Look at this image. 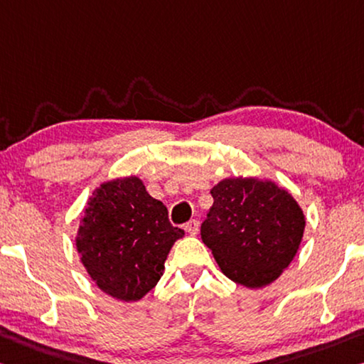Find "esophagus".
I'll return each instance as SVG.
<instances>
[{"label": "esophagus", "instance_id": "esophagus-1", "mask_svg": "<svg viewBox=\"0 0 364 364\" xmlns=\"http://www.w3.org/2000/svg\"><path fill=\"white\" fill-rule=\"evenodd\" d=\"M184 230H186V232L189 233V235H198V232H199V222L198 220H189L186 225H184Z\"/></svg>", "mask_w": 364, "mask_h": 364}]
</instances>
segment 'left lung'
<instances>
[{
  "label": "left lung",
  "instance_id": "left-lung-1",
  "mask_svg": "<svg viewBox=\"0 0 364 364\" xmlns=\"http://www.w3.org/2000/svg\"><path fill=\"white\" fill-rule=\"evenodd\" d=\"M210 194L200 236L223 275L252 290L272 284L301 245V205L275 181L256 176L225 178Z\"/></svg>",
  "mask_w": 364,
  "mask_h": 364
}]
</instances>
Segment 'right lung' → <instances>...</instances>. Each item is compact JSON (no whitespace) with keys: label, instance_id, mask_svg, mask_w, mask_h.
<instances>
[{"label":"right lung","instance_id":"right-lung-1","mask_svg":"<svg viewBox=\"0 0 364 364\" xmlns=\"http://www.w3.org/2000/svg\"><path fill=\"white\" fill-rule=\"evenodd\" d=\"M184 230L146 191L139 176L102 183L85 204L76 251L94 284L114 299L139 301L164 275L165 261Z\"/></svg>","mask_w":364,"mask_h":364}]
</instances>
